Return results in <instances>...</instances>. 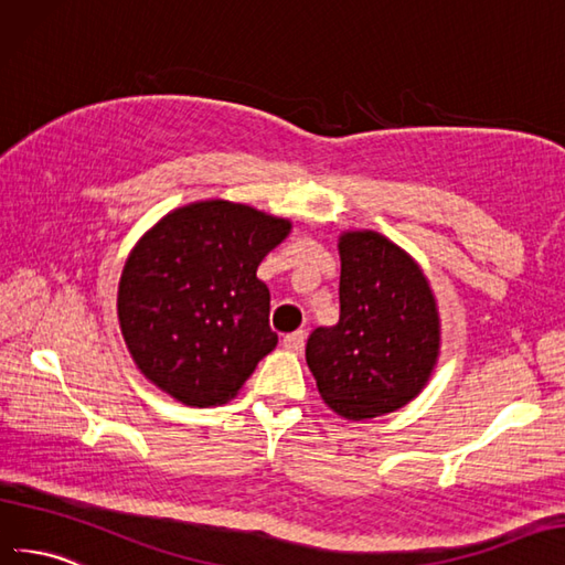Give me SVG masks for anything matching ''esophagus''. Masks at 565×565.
Listing matches in <instances>:
<instances>
[{
	"instance_id": "obj_1",
	"label": "esophagus",
	"mask_w": 565,
	"mask_h": 565,
	"mask_svg": "<svg viewBox=\"0 0 565 565\" xmlns=\"http://www.w3.org/2000/svg\"><path fill=\"white\" fill-rule=\"evenodd\" d=\"M284 348L291 350V352H302L305 348V331H294L284 335Z\"/></svg>"
}]
</instances>
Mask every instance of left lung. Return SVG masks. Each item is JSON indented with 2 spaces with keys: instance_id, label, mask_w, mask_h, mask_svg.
Returning <instances> with one entry per match:
<instances>
[{
  "instance_id": "left-lung-1",
  "label": "left lung",
  "mask_w": 565,
  "mask_h": 565,
  "mask_svg": "<svg viewBox=\"0 0 565 565\" xmlns=\"http://www.w3.org/2000/svg\"><path fill=\"white\" fill-rule=\"evenodd\" d=\"M341 317L310 333L305 360L321 399L343 418L397 412L426 388L440 358L438 300L414 257L388 236H338Z\"/></svg>"
}]
</instances>
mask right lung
I'll use <instances>...</instances> for the list:
<instances>
[{
	"mask_svg": "<svg viewBox=\"0 0 565 565\" xmlns=\"http://www.w3.org/2000/svg\"><path fill=\"white\" fill-rule=\"evenodd\" d=\"M294 224L224 199L160 217L127 255L118 321L139 372L186 407H217L279 343L269 329L265 255Z\"/></svg>",
	"mask_w": 565,
	"mask_h": 565,
	"instance_id": "add662e5",
	"label": "right lung"
}]
</instances>
